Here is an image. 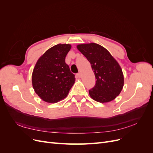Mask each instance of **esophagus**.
Instances as JSON below:
<instances>
[{
	"label": "esophagus",
	"mask_w": 153,
	"mask_h": 153,
	"mask_svg": "<svg viewBox=\"0 0 153 153\" xmlns=\"http://www.w3.org/2000/svg\"><path fill=\"white\" fill-rule=\"evenodd\" d=\"M76 76L77 78H81V76H82V75H81V73H77Z\"/></svg>",
	"instance_id": "1"
}]
</instances>
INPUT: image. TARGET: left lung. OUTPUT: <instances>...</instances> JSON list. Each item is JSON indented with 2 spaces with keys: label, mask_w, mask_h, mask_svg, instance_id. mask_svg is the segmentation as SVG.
<instances>
[{
  "label": "left lung",
  "mask_w": 153,
  "mask_h": 153,
  "mask_svg": "<svg viewBox=\"0 0 153 153\" xmlns=\"http://www.w3.org/2000/svg\"><path fill=\"white\" fill-rule=\"evenodd\" d=\"M78 50L91 63L96 84L89 91L90 96L100 103L114 100L121 92L124 85L122 69L108 51L96 43L82 44Z\"/></svg>",
  "instance_id": "1"
}]
</instances>
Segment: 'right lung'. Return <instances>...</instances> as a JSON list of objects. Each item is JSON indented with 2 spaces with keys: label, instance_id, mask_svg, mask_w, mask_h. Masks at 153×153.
Masks as SVG:
<instances>
[{
  "label": "right lung",
  "instance_id": "right-lung-1",
  "mask_svg": "<svg viewBox=\"0 0 153 153\" xmlns=\"http://www.w3.org/2000/svg\"><path fill=\"white\" fill-rule=\"evenodd\" d=\"M71 46L58 44L50 48L37 62L32 73V86L36 93L48 103L65 98L75 83V75L65 62Z\"/></svg>",
  "mask_w": 153,
  "mask_h": 153
}]
</instances>
